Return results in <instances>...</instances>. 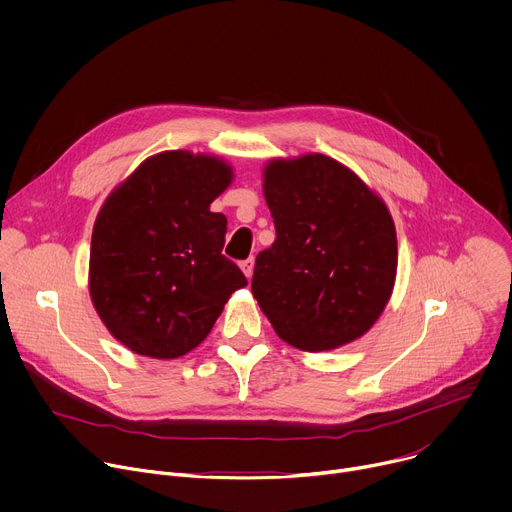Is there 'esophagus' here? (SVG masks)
I'll use <instances>...</instances> for the list:
<instances>
[{
	"label": "esophagus",
	"mask_w": 512,
	"mask_h": 512,
	"mask_svg": "<svg viewBox=\"0 0 512 512\" xmlns=\"http://www.w3.org/2000/svg\"><path fill=\"white\" fill-rule=\"evenodd\" d=\"M253 267H255V259H253V257H249V259L241 261V269H243V273H245V277H247V279H251V275H253Z\"/></svg>",
	"instance_id": "1"
}]
</instances>
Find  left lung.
Wrapping results in <instances>:
<instances>
[{"instance_id":"obj_1","label":"left lung","mask_w":512,"mask_h":512,"mask_svg":"<svg viewBox=\"0 0 512 512\" xmlns=\"http://www.w3.org/2000/svg\"><path fill=\"white\" fill-rule=\"evenodd\" d=\"M263 194L277 237L257 255L251 289L275 334L306 352L367 334L397 277V233L383 198L324 154L269 160Z\"/></svg>"}]
</instances>
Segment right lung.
Instances as JSON below:
<instances>
[{
  "instance_id": "1",
  "label": "right lung",
  "mask_w": 512,
  "mask_h": 512,
  "mask_svg": "<svg viewBox=\"0 0 512 512\" xmlns=\"http://www.w3.org/2000/svg\"><path fill=\"white\" fill-rule=\"evenodd\" d=\"M233 178L221 158L168 150L143 160L103 202L89 294L105 328L131 352L184 356L247 285L223 255L227 218L210 210Z\"/></svg>"
}]
</instances>
